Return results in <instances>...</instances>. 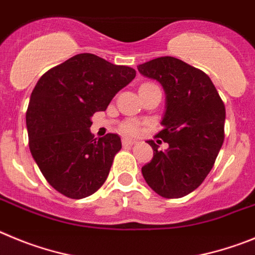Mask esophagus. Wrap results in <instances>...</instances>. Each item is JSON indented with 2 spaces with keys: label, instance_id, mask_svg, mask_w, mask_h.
<instances>
[{
  "label": "esophagus",
  "instance_id": "obj_1",
  "mask_svg": "<svg viewBox=\"0 0 255 255\" xmlns=\"http://www.w3.org/2000/svg\"><path fill=\"white\" fill-rule=\"evenodd\" d=\"M134 139H130V138H126V137H123V139H122V143L123 144H133L134 143Z\"/></svg>",
  "mask_w": 255,
  "mask_h": 255
}]
</instances>
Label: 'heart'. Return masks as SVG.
<instances>
[{
    "label": "heart",
    "mask_w": 255,
    "mask_h": 255,
    "mask_svg": "<svg viewBox=\"0 0 255 255\" xmlns=\"http://www.w3.org/2000/svg\"><path fill=\"white\" fill-rule=\"evenodd\" d=\"M121 130H122L123 133H126V134L133 136V134H137V133H138L139 127L138 125H137V122H134V121H127V122H125L121 126Z\"/></svg>",
    "instance_id": "b5f03b06"
}]
</instances>
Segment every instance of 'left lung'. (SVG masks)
I'll list each match as a JSON object with an SVG mask.
<instances>
[{"label":"left lung","mask_w":255,"mask_h":255,"mask_svg":"<svg viewBox=\"0 0 255 255\" xmlns=\"http://www.w3.org/2000/svg\"><path fill=\"white\" fill-rule=\"evenodd\" d=\"M137 68L164 89V128L156 136L167 143L160 150L147 141L153 157L142 175L159 196L180 198L198 188L215 164L224 143L225 105L210 77L180 59L160 57Z\"/></svg>","instance_id":"left-lung-1"}]
</instances>
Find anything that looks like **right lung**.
Instances as JSON below:
<instances>
[{
  "label": "right lung",
  "instance_id": "right-lung-1",
  "mask_svg": "<svg viewBox=\"0 0 255 255\" xmlns=\"http://www.w3.org/2000/svg\"><path fill=\"white\" fill-rule=\"evenodd\" d=\"M134 77L133 68L81 53L36 82L26 112L29 147L47 182L63 196L85 198L107 180L122 142L114 133L94 138L91 117Z\"/></svg>",
  "mask_w": 255,
  "mask_h": 255
}]
</instances>
